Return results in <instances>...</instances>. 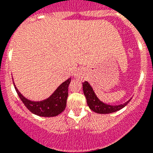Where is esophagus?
Listing matches in <instances>:
<instances>
[{"label": "esophagus", "mask_w": 153, "mask_h": 153, "mask_svg": "<svg viewBox=\"0 0 153 153\" xmlns=\"http://www.w3.org/2000/svg\"><path fill=\"white\" fill-rule=\"evenodd\" d=\"M74 76H75L76 78H78V79H83V71L80 70V69H78L77 70H76V72L75 73V74H74Z\"/></svg>", "instance_id": "34e87169"}]
</instances>
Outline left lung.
Segmentation results:
<instances>
[{"mask_svg": "<svg viewBox=\"0 0 153 153\" xmlns=\"http://www.w3.org/2000/svg\"><path fill=\"white\" fill-rule=\"evenodd\" d=\"M83 90L86 98V102H87V105L89 106L90 109L97 113L106 114V113H114V112L123 109L129 102V100L127 101L125 103L118 105V106H111V105L103 103L97 98L90 85L86 81L83 83Z\"/></svg>", "mask_w": 153, "mask_h": 153, "instance_id": "1", "label": "left lung"}]
</instances>
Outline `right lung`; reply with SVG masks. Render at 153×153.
Returning <instances> with one entry per match:
<instances>
[{
	"mask_svg": "<svg viewBox=\"0 0 153 153\" xmlns=\"http://www.w3.org/2000/svg\"><path fill=\"white\" fill-rule=\"evenodd\" d=\"M71 78L63 82L56 90L52 95L45 100L40 102H33L28 100L21 95L15 86L17 95L31 113L40 117H56L61 113L66 108L67 100L68 97V86L70 85ZM14 85V84H13ZM15 86V85H14Z\"/></svg>",
	"mask_w": 153,
	"mask_h": 153,
	"instance_id": "right-lung-1",
	"label": "right lung"
}]
</instances>
